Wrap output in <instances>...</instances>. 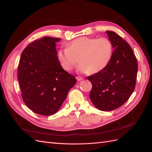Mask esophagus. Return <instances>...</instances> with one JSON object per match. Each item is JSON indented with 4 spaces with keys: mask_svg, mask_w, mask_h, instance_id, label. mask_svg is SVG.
Masks as SVG:
<instances>
[{
    "mask_svg": "<svg viewBox=\"0 0 152 152\" xmlns=\"http://www.w3.org/2000/svg\"><path fill=\"white\" fill-rule=\"evenodd\" d=\"M76 80H77V81H79V82H80V81H81V80H83V78L82 77H80V76H77V77H76Z\"/></svg>",
    "mask_w": 152,
    "mask_h": 152,
    "instance_id": "1",
    "label": "esophagus"
}]
</instances>
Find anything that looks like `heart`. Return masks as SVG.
Returning <instances> with one entry per match:
<instances>
[{"mask_svg":"<svg viewBox=\"0 0 152 152\" xmlns=\"http://www.w3.org/2000/svg\"><path fill=\"white\" fill-rule=\"evenodd\" d=\"M113 46L107 38L82 37L72 41L68 47L60 49L58 59L63 68L71 71L80 62L79 72L83 74L101 72L110 63Z\"/></svg>","mask_w":152,"mask_h":152,"instance_id":"obj_1","label":"heart"}]
</instances>
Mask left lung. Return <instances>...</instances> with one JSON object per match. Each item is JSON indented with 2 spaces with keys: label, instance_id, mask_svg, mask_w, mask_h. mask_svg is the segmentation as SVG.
I'll return each mask as SVG.
<instances>
[{
  "label": "left lung",
  "instance_id": "left-lung-1",
  "mask_svg": "<svg viewBox=\"0 0 152 152\" xmlns=\"http://www.w3.org/2000/svg\"><path fill=\"white\" fill-rule=\"evenodd\" d=\"M106 33L115 49L111 61L102 71L87 78L93 86L92 103L100 111H110L124 104L133 92L138 65L130 45L114 31Z\"/></svg>",
  "mask_w": 152,
  "mask_h": 152
}]
</instances>
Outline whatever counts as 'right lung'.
Returning <instances> with one entry per match:
<instances>
[{"mask_svg": "<svg viewBox=\"0 0 152 152\" xmlns=\"http://www.w3.org/2000/svg\"><path fill=\"white\" fill-rule=\"evenodd\" d=\"M60 40L51 37L35 40L21 54L17 79L24 102L35 113H57L76 83L59 61L56 43Z\"/></svg>", "mask_w": 152, "mask_h": 152, "instance_id": "add662e5", "label": "right lung"}]
</instances>
